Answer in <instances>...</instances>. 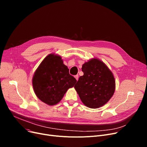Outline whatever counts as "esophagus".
Returning a JSON list of instances; mask_svg holds the SVG:
<instances>
[{"label":"esophagus","instance_id":"esophagus-1","mask_svg":"<svg viewBox=\"0 0 147 147\" xmlns=\"http://www.w3.org/2000/svg\"><path fill=\"white\" fill-rule=\"evenodd\" d=\"M74 78H75V79H76V80L78 81V79H79V76H78V75H76V76H74Z\"/></svg>","mask_w":147,"mask_h":147}]
</instances>
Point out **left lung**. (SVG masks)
Segmentation results:
<instances>
[{
  "instance_id": "1",
  "label": "left lung",
  "mask_w": 147,
  "mask_h": 147,
  "mask_svg": "<svg viewBox=\"0 0 147 147\" xmlns=\"http://www.w3.org/2000/svg\"><path fill=\"white\" fill-rule=\"evenodd\" d=\"M80 76L74 88L82 102L90 109H98L113 96L115 81L113 73L103 63L93 58L83 64Z\"/></svg>"
}]
</instances>
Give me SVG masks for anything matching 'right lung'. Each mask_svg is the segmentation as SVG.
<instances>
[{"mask_svg": "<svg viewBox=\"0 0 147 147\" xmlns=\"http://www.w3.org/2000/svg\"><path fill=\"white\" fill-rule=\"evenodd\" d=\"M77 80L69 74V69L59 55L51 53L36 70L32 79L37 98L49 105L58 104Z\"/></svg>", "mask_w": 147, "mask_h": 147, "instance_id": "obj_1", "label": "right lung"}]
</instances>
